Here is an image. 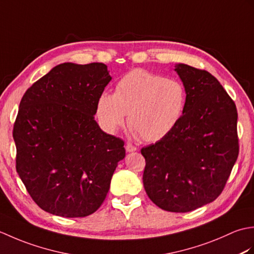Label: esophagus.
<instances>
[{"mask_svg":"<svg viewBox=\"0 0 254 254\" xmlns=\"http://www.w3.org/2000/svg\"><path fill=\"white\" fill-rule=\"evenodd\" d=\"M126 150H127V153H133V152H135V150H136V147L134 146V145L128 143V144H127Z\"/></svg>","mask_w":254,"mask_h":254,"instance_id":"34e87169","label":"esophagus"}]
</instances>
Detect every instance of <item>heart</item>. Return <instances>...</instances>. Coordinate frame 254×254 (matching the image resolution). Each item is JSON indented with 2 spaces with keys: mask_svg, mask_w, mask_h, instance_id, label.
<instances>
[{
  "mask_svg": "<svg viewBox=\"0 0 254 254\" xmlns=\"http://www.w3.org/2000/svg\"><path fill=\"white\" fill-rule=\"evenodd\" d=\"M187 91L175 78L145 69H133L119 80L115 94L104 93L97 101V118L108 133L126 122L145 142H157L174 130L185 113Z\"/></svg>",
  "mask_w": 254,
  "mask_h": 254,
  "instance_id": "obj_1",
  "label": "heart"
}]
</instances>
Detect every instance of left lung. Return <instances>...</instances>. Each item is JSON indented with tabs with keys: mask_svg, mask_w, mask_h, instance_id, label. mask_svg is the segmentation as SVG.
I'll return each mask as SVG.
<instances>
[{
	"mask_svg": "<svg viewBox=\"0 0 254 254\" xmlns=\"http://www.w3.org/2000/svg\"><path fill=\"white\" fill-rule=\"evenodd\" d=\"M175 71L187 91L185 113L168 135L141 149L143 183L158 207L187 213L222 193L238 158V113L212 74L183 63Z\"/></svg>",
	"mask_w": 254,
	"mask_h": 254,
	"instance_id": "1",
	"label": "left lung"
}]
</instances>
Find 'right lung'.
Segmentation results:
<instances>
[{
    "instance_id": "1",
    "label": "right lung",
    "mask_w": 254,
    "mask_h": 254,
    "mask_svg": "<svg viewBox=\"0 0 254 254\" xmlns=\"http://www.w3.org/2000/svg\"><path fill=\"white\" fill-rule=\"evenodd\" d=\"M112 77L104 63H62L27 89L13 137L16 170L38 206L61 217H85L105 201L123 141L95 121Z\"/></svg>"
}]
</instances>
